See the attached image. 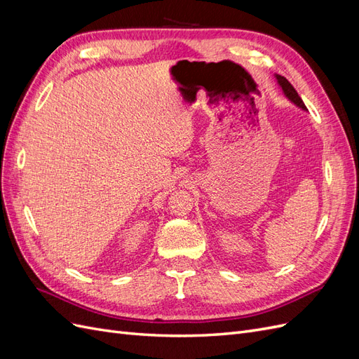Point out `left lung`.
<instances>
[{"mask_svg": "<svg viewBox=\"0 0 359 359\" xmlns=\"http://www.w3.org/2000/svg\"><path fill=\"white\" fill-rule=\"evenodd\" d=\"M277 81H278L281 88H283L285 94L289 97V99H290L293 103H295V104L299 106V107H302V109H307L306 104H304V102H302V99L298 95L297 90L293 88V86L290 85V82L285 78V76H278V74H277Z\"/></svg>", "mask_w": 359, "mask_h": 359, "instance_id": "1", "label": "left lung"}]
</instances>
